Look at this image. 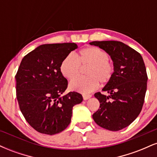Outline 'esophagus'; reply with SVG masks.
Masks as SVG:
<instances>
[{
  "label": "esophagus",
  "mask_w": 157,
  "mask_h": 157,
  "mask_svg": "<svg viewBox=\"0 0 157 157\" xmlns=\"http://www.w3.org/2000/svg\"><path fill=\"white\" fill-rule=\"evenodd\" d=\"M82 97H83V100H89L91 97V94H82Z\"/></svg>",
  "instance_id": "1"
}]
</instances>
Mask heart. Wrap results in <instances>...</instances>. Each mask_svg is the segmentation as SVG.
Masks as SVG:
<instances>
[{
  "label": "heart",
  "instance_id": "obj_1",
  "mask_svg": "<svg viewBox=\"0 0 157 157\" xmlns=\"http://www.w3.org/2000/svg\"><path fill=\"white\" fill-rule=\"evenodd\" d=\"M109 55L98 47H88L81 49L78 55L68 54L60 64V71L65 77L72 79L78 75L80 65L88 66L87 77H77L70 82L72 91L87 94L94 91L99 85L109 82L112 78L113 66L109 60Z\"/></svg>",
  "mask_w": 157,
  "mask_h": 157
}]
</instances>
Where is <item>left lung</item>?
<instances>
[{"instance_id":"1","label":"left lung","mask_w":157,"mask_h":157,"mask_svg":"<svg viewBox=\"0 0 157 157\" xmlns=\"http://www.w3.org/2000/svg\"><path fill=\"white\" fill-rule=\"evenodd\" d=\"M113 61L112 78L100 92L94 94L100 109L93 114L98 125L109 131L122 130L136 120L142 109L147 90V76L141 55L120 41H93Z\"/></svg>"}]
</instances>
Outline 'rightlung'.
<instances>
[{
  "instance_id": "add662e5",
  "label": "right lung",
  "mask_w": 157,
  "mask_h": 157,
  "mask_svg": "<svg viewBox=\"0 0 157 157\" xmlns=\"http://www.w3.org/2000/svg\"><path fill=\"white\" fill-rule=\"evenodd\" d=\"M77 48L74 43L40 45L21 60L16 74V96L30 125L41 134H58L71 122L72 109L82 101L72 91L62 96L68 81L60 71L63 60Z\"/></svg>"
}]
</instances>
